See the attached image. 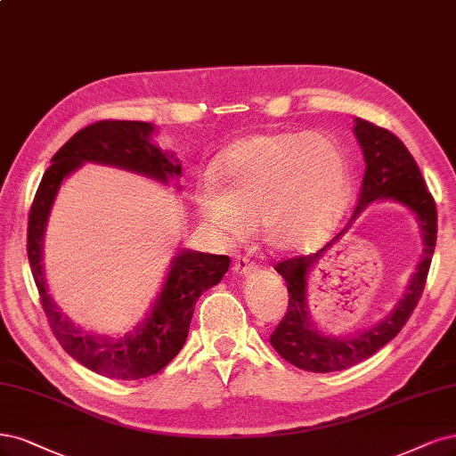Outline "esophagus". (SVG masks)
I'll use <instances>...</instances> for the list:
<instances>
[{"label": "esophagus", "instance_id": "esophagus-1", "mask_svg": "<svg viewBox=\"0 0 456 456\" xmlns=\"http://www.w3.org/2000/svg\"><path fill=\"white\" fill-rule=\"evenodd\" d=\"M233 272L238 275H250L255 272V265L248 264V260L245 256H240V258H235V262H233Z\"/></svg>", "mask_w": 456, "mask_h": 456}]
</instances>
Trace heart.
I'll list each match as a JSON object with an SVG mask.
<instances>
[{"instance_id": "1", "label": "heart", "mask_w": 456, "mask_h": 456, "mask_svg": "<svg viewBox=\"0 0 456 456\" xmlns=\"http://www.w3.org/2000/svg\"><path fill=\"white\" fill-rule=\"evenodd\" d=\"M213 181L194 194L200 223L213 240L240 241L256 221L270 247L297 253L334 228L353 174L334 139L279 132L235 141L216 160Z\"/></svg>"}]
</instances>
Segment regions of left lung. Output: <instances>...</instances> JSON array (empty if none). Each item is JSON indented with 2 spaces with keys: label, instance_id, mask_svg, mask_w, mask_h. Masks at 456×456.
<instances>
[{
  "label": "left lung",
  "instance_id": "8db88e82",
  "mask_svg": "<svg viewBox=\"0 0 456 456\" xmlns=\"http://www.w3.org/2000/svg\"><path fill=\"white\" fill-rule=\"evenodd\" d=\"M354 122V134L364 152L366 171L351 222L375 199L398 200L418 216L423 233V255L397 307L381 323L349 338L324 337L312 324L306 307V281L312 265L348 229L350 223L317 253L294 256L277 264V273L287 281L289 309L270 336V343L290 364L315 373L351 368L378 353L392 338L398 336L425 290L437 238L436 201L428 192L411 152L392 132L375 126L364 118H356Z\"/></svg>",
  "mask_w": 456,
  "mask_h": 456
}]
</instances>
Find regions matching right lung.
<instances>
[{
	"label": "right lung",
	"instance_id": "obj_1",
	"mask_svg": "<svg viewBox=\"0 0 456 456\" xmlns=\"http://www.w3.org/2000/svg\"><path fill=\"white\" fill-rule=\"evenodd\" d=\"M152 124L139 120H100L77 132L53 156V166L45 171L28 218V260L53 334L77 362L118 381L151 378L177 356L186 341L198 297L218 285L230 268V258L224 255L179 250L149 315L134 332L118 339L75 326L51 297L41 264L43 240L61 181L86 162L128 169L160 183L181 177L179 160L152 143Z\"/></svg>",
	"mask_w": 456,
	"mask_h": 456
}]
</instances>
